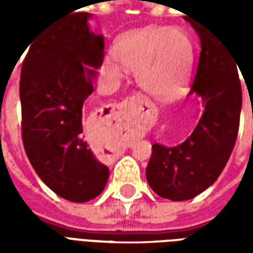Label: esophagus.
Segmentation results:
<instances>
[{"label": "esophagus", "mask_w": 253, "mask_h": 253, "mask_svg": "<svg viewBox=\"0 0 253 253\" xmlns=\"http://www.w3.org/2000/svg\"><path fill=\"white\" fill-rule=\"evenodd\" d=\"M137 101H141V103L148 104V100H146V97H143L142 94H134L131 97H127V99L125 100V105H126V107H130V105H132L134 103H137Z\"/></svg>", "instance_id": "esophagus-1"}]
</instances>
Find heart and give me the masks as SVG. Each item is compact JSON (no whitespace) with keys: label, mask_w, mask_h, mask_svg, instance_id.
<instances>
[{"label":"heart","mask_w":253,"mask_h":253,"mask_svg":"<svg viewBox=\"0 0 253 253\" xmlns=\"http://www.w3.org/2000/svg\"><path fill=\"white\" fill-rule=\"evenodd\" d=\"M115 58H107L103 72L112 80L135 69L139 86L149 94L167 99L188 81L195 57L191 36L179 27H145L118 36L112 44Z\"/></svg>","instance_id":"b5f03b06"}]
</instances>
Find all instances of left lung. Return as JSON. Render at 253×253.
<instances>
[{
	"mask_svg": "<svg viewBox=\"0 0 253 253\" xmlns=\"http://www.w3.org/2000/svg\"><path fill=\"white\" fill-rule=\"evenodd\" d=\"M201 55L188 96L198 94L203 114L186 141L152 146L146 168L150 188L161 198L188 201L214 184L225 168L239 132L243 104L237 58L206 25L194 24Z\"/></svg>",
	"mask_w": 253,
	"mask_h": 253,
	"instance_id": "1",
	"label": "left lung"
}]
</instances>
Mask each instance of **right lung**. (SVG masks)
<instances>
[{
  "mask_svg": "<svg viewBox=\"0 0 253 253\" xmlns=\"http://www.w3.org/2000/svg\"><path fill=\"white\" fill-rule=\"evenodd\" d=\"M90 13L65 14L28 44L20 101L23 142L31 165L57 195L84 203L104 190L110 169L84 139L83 110L104 59V36Z\"/></svg>",
  "mask_w": 253,
  "mask_h": 253,
  "instance_id": "add662e5",
  "label": "right lung"
}]
</instances>
